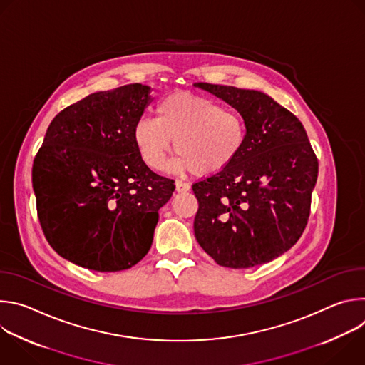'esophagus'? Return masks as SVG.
Instances as JSON below:
<instances>
[{"instance_id": "obj_1", "label": "esophagus", "mask_w": 365, "mask_h": 365, "mask_svg": "<svg viewBox=\"0 0 365 365\" xmlns=\"http://www.w3.org/2000/svg\"><path fill=\"white\" fill-rule=\"evenodd\" d=\"M176 192H179V193H183V192H187V190H190V185L189 183H186V182H182V180H176Z\"/></svg>"}]
</instances>
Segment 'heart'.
Returning <instances> with one entry per match:
<instances>
[{
    "label": "heart",
    "instance_id": "1",
    "mask_svg": "<svg viewBox=\"0 0 365 365\" xmlns=\"http://www.w3.org/2000/svg\"><path fill=\"white\" fill-rule=\"evenodd\" d=\"M133 137L140 158L150 169L162 170L175 147L179 153L175 169L211 176L238 158L247 127L238 113L224 110L211 99L176 92L158 103L155 118L143 117L135 123Z\"/></svg>",
    "mask_w": 365,
    "mask_h": 365
}]
</instances>
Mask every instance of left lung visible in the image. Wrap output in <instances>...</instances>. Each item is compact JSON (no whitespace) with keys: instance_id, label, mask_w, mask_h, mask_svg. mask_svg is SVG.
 Wrapping results in <instances>:
<instances>
[{"instance_id":"left-lung-1","label":"left lung","mask_w":365,"mask_h":365,"mask_svg":"<svg viewBox=\"0 0 365 365\" xmlns=\"http://www.w3.org/2000/svg\"><path fill=\"white\" fill-rule=\"evenodd\" d=\"M235 108L247 127L238 158L192 189L199 207L193 230L220 266L248 269L292 248L304 231L318 159L302 123L254 89L195 83Z\"/></svg>"}]
</instances>
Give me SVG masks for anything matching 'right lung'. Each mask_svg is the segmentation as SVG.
<instances>
[{
	"label": "right lung",
	"instance_id": "obj_1",
	"mask_svg": "<svg viewBox=\"0 0 365 365\" xmlns=\"http://www.w3.org/2000/svg\"><path fill=\"white\" fill-rule=\"evenodd\" d=\"M150 86L88 95L50 123L31 170L46 240L71 263L121 272L148 252L159 210L175 190L140 158L133 130Z\"/></svg>",
	"mask_w": 365,
	"mask_h": 365
}]
</instances>
